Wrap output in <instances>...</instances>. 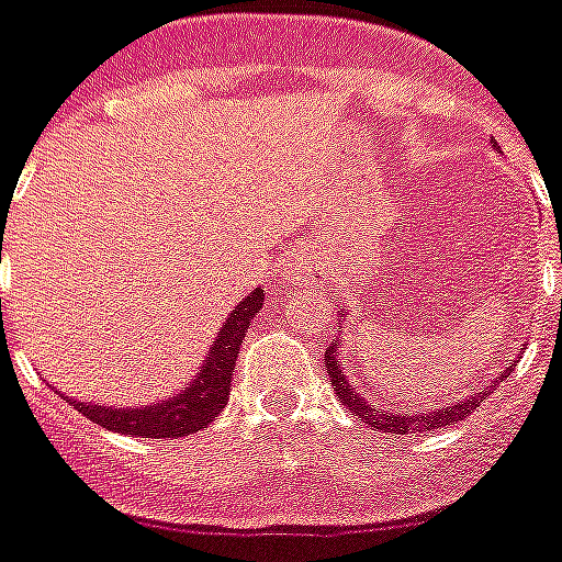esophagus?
<instances>
[{"label": "esophagus", "instance_id": "obj_1", "mask_svg": "<svg viewBox=\"0 0 562 562\" xmlns=\"http://www.w3.org/2000/svg\"><path fill=\"white\" fill-rule=\"evenodd\" d=\"M324 261L322 255L315 252H301L295 255L281 272V284H324Z\"/></svg>", "mask_w": 562, "mask_h": 562}]
</instances>
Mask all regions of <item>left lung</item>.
Here are the masks:
<instances>
[{
    "label": "left lung",
    "mask_w": 562,
    "mask_h": 562,
    "mask_svg": "<svg viewBox=\"0 0 562 562\" xmlns=\"http://www.w3.org/2000/svg\"><path fill=\"white\" fill-rule=\"evenodd\" d=\"M336 359H338L336 345H333L330 350L324 353V364H327V373H330L333 391L338 393V398L345 402L350 414L359 416L361 422H368L370 428L384 430V434H407V430L414 434V430H434V428H445V425H457V422L465 419L468 414H474L476 407H480L482 398L491 393V391L476 393V396H471L468 402H457V405H451L448 411H434V414H419V416L382 414L379 407L368 405V402H364V396H359V393L353 391V384L347 382ZM505 373H508V370H505Z\"/></svg>",
    "instance_id": "8db88e82"
}]
</instances>
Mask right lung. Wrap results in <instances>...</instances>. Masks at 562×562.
I'll return each mask as SVG.
<instances>
[{"instance_id": "1", "label": "right lung", "mask_w": 562, "mask_h": 562, "mask_svg": "<svg viewBox=\"0 0 562 562\" xmlns=\"http://www.w3.org/2000/svg\"><path fill=\"white\" fill-rule=\"evenodd\" d=\"M261 301L263 292L255 290L240 301L238 307L232 310L224 330L217 333L215 345H212V353L206 356V368L189 384V391H183L180 396L160 402V405L128 407V411L103 405H77L80 414L86 419L97 422V425H103V428L125 434V437L171 439L189 437L194 430H201L203 425H209L224 411L240 341L247 336L249 322L261 310Z\"/></svg>"}]
</instances>
